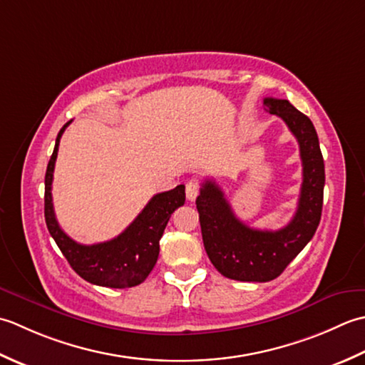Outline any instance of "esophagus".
Masks as SVG:
<instances>
[{"label":"esophagus","instance_id":"1","mask_svg":"<svg viewBox=\"0 0 365 365\" xmlns=\"http://www.w3.org/2000/svg\"><path fill=\"white\" fill-rule=\"evenodd\" d=\"M200 189H202V185H200L198 181H189L185 184V197H187L189 202H193L198 197Z\"/></svg>","mask_w":365,"mask_h":365}]
</instances>
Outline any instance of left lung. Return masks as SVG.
Returning <instances> with one entry per match:
<instances>
[{"label": "left lung", "instance_id": "left-lung-1", "mask_svg": "<svg viewBox=\"0 0 365 365\" xmlns=\"http://www.w3.org/2000/svg\"><path fill=\"white\" fill-rule=\"evenodd\" d=\"M263 103L266 111L284 120L299 143L302 185L292 222L277 232L250 228L236 217L224 192L210 180L195 202L211 263L222 276L241 282L279 277L314 237L323 207L324 162L314 124L285 99L264 98Z\"/></svg>", "mask_w": 365, "mask_h": 365}]
</instances>
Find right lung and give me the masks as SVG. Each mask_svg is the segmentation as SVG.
<instances>
[{"mask_svg": "<svg viewBox=\"0 0 365 365\" xmlns=\"http://www.w3.org/2000/svg\"><path fill=\"white\" fill-rule=\"evenodd\" d=\"M71 124L66 123L59 130L55 150L48 160L46 172V224L59 250L71 267L89 284L108 288H130L140 285L150 276L159 257V241L165 230L170 215L185 202L182 184L175 189L155 195L148 202L135 220L121 235L106 242L85 245L66 235L55 217L51 202V181L58 155L59 140Z\"/></svg>", "mask_w": 365, "mask_h": 365, "instance_id": "1", "label": "right lung"}]
</instances>
